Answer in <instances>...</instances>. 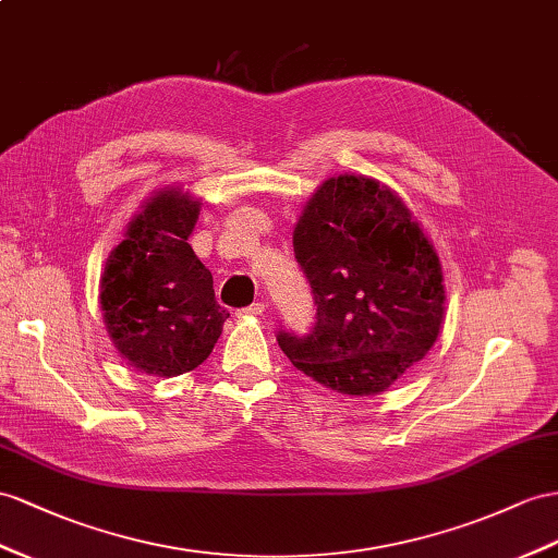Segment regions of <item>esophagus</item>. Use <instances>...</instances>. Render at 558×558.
I'll return each instance as SVG.
<instances>
[{
	"mask_svg": "<svg viewBox=\"0 0 558 558\" xmlns=\"http://www.w3.org/2000/svg\"><path fill=\"white\" fill-rule=\"evenodd\" d=\"M264 311H266L264 302H254V304H250V306H245V308H240L238 316H262Z\"/></svg>",
	"mask_w": 558,
	"mask_h": 558,
	"instance_id": "1",
	"label": "esophagus"
}]
</instances>
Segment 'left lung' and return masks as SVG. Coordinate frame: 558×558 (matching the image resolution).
Wrapping results in <instances>:
<instances>
[{"label":"left lung","instance_id":"8db88e82","mask_svg":"<svg viewBox=\"0 0 558 558\" xmlns=\"http://www.w3.org/2000/svg\"><path fill=\"white\" fill-rule=\"evenodd\" d=\"M294 259L316 306L278 347L327 389L375 396L424 359L442 323L434 247L401 197L365 177L327 179L294 228Z\"/></svg>","mask_w":558,"mask_h":558}]
</instances>
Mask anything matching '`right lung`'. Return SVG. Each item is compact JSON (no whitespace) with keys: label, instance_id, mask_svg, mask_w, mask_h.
Instances as JSON below:
<instances>
[{"label":"right lung","instance_id":"obj_1","mask_svg":"<svg viewBox=\"0 0 558 558\" xmlns=\"http://www.w3.org/2000/svg\"><path fill=\"white\" fill-rule=\"evenodd\" d=\"M197 214L189 195H155L110 254L101 280L112 344L148 375L177 377L207 361L231 316L189 245Z\"/></svg>","mask_w":558,"mask_h":558}]
</instances>
